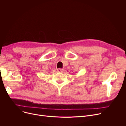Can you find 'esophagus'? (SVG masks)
Listing matches in <instances>:
<instances>
[{
  "label": "esophagus",
  "instance_id": "obj_1",
  "mask_svg": "<svg viewBox=\"0 0 126 126\" xmlns=\"http://www.w3.org/2000/svg\"><path fill=\"white\" fill-rule=\"evenodd\" d=\"M57 70L58 72H63L64 71V69L62 68H58L57 69Z\"/></svg>",
  "mask_w": 126,
  "mask_h": 126
}]
</instances>
